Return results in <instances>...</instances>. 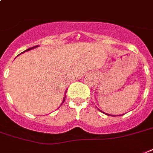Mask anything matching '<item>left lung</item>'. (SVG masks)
Masks as SVG:
<instances>
[{
  "label": "left lung",
  "instance_id": "obj_1",
  "mask_svg": "<svg viewBox=\"0 0 153 153\" xmlns=\"http://www.w3.org/2000/svg\"><path fill=\"white\" fill-rule=\"evenodd\" d=\"M106 115H108V116H113V115H110V114H106ZM121 116V115H120Z\"/></svg>",
  "mask_w": 153,
  "mask_h": 153
}]
</instances>
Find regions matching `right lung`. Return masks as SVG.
<instances>
[{
	"mask_svg": "<svg viewBox=\"0 0 153 153\" xmlns=\"http://www.w3.org/2000/svg\"><path fill=\"white\" fill-rule=\"evenodd\" d=\"M37 47H39V46H35V47H32V48H30L27 49V50H25V51H29V50H32V49L35 48H37ZM25 51H24V52H25ZM22 53H23V52H22ZM65 98H66V96H65V97H64V98H63V101H62V103H63V102H64V101H65ZM62 104H61V105H62Z\"/></svg>",
	"mask_w": 153,
	"mask_h": 153,
	"instance_id": "1",
	"label": "right lung"
}]
</instances>
